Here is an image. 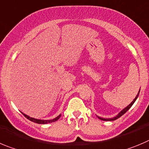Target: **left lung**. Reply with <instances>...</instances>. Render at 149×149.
<instances>
[{"mask_svg":"<svg viewBox=\"0 0 149 149\" xmlns=\"http://www.w3.org/2000/svg\"><path fill=\"white\" fill-rule=\"evenodd\" d=\"M139 93H140V91H139V93H137V96L135 97V98H134V100H133L132 101V103L130 104H129V105H128L127 107H126V108H124V109H123V110L122 111H120V112H119V114L118 115H116V116L115 117H114V118H101V117H98V118L99 119H101V120H109V121H111V120H116V119H118V118H120V117H121L122 115H123V114H125L126 113V112H127L128 110H129V109H130V108H131V107L133 105V104H134V102H135V101L136 100H137V97H138V95H139Z\"/></svg>","mask_w":149,"mask_h":149,"instance_id":"left-lung-1","label":"left lung"}]
</instances>
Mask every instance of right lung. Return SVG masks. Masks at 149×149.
<instances>
[{
    "mask_svg": "<svg viewBox=\"0 0 149 149\" xmlns=\"http://www.w3.org/2000/svg\"><path fill=\"white\" fill-rule=\"evenodd\" d=\"M23 115L26 117V118L29 119V120H30L31 121H32V122H34V123H39V124H46V123L55 122V121H56V120H57L58 119H59V118L61 117V115H59V116H57L56 118H54L53 120H40V119H36V118H31V117L28 116L27 115H26V114H24V113H23Z\"/></svg>",
    "mask_w": 149,
    "mask_h": 149,
    "instance_id": "1",
    "label": "right lung"
}]
</instances>
